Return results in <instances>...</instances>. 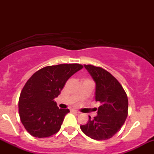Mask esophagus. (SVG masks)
Segmentation results:
<instances>
[{"mask_svg":"<svg viewBox=\"0 0 154 154\" xmlns=\"http://www.w3.org/2000/svg\"><path fill=\"white\" fill-rule=\"evenodd\" d=\"M72 111H73V112H75V113H77V114H79V111H77V110H72Z\"/></svg>","mask_w":154,"mask_h":154,"instance_id":"34e87169","label":"esophagus"}]
</instances>
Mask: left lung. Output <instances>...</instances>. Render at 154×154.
Returning a JSON list of instances; mask_svg holds the SVG:
<instances>
[{
	"instance_id": "8db88e82",
	"label": "left lung",
	"mask_w": 154,
	"mask_h": 154,
	"mask_svg": "<svg viewBox=\"0 0 154 154\" xmlns=\"http://www.w3.org/2000/svg\"><path fill=\"white\" fill-rule=\"evenodd\" d=\"M95 82V100L100 103L98 115L81 125L82 131L96 140L112 137L122 127L128 114V98L119 81L99 66L85 64Z\"/></svg>"
}]
</instances>
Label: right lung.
I'll use <instances>...</instances> for the list:
<instances>
[{"mask_svg":"<svg viewBox=\"0 0 154 154\" xmlns=\"http://www.w3.org/2000/svg\"><path fill=\"white\" fill-rule=\"evenodd\" d=\"M83 68L79 63L48 66L35 72L24 85L19 100V113L26 130L36 137L59 132L68 109L57 106L54 98L68 79Z\"/></svg>","mask_w":154,"mask_h":154,"instance_id":"obj_1","label":"right lung"}]
</instances>
